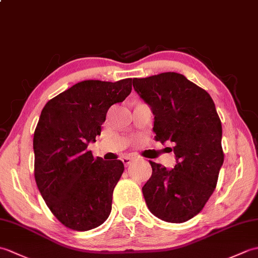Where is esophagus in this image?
Returning a JSON list of instances; mask_svg holds the SVG:
<instances>
[{"instance_id": "1", "label": "esophagus", "mask_w": 258, "mask_h": 258, "mask_svg": "<svg viewBox=\"0 0 258 258\" xmlns=\"http://www.w3.org/2000/svg\"><path fill=\"white\" fill-rule=\"evenodd\" d=\"M133 160H134V158H132V157H130V156H125V157H123V158H122V162H123V164H124L125 166H128L130 164L133 162Z\"/></svg>"}]
</instances>
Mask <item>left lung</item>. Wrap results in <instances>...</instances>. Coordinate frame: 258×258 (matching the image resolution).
<instances>
[{"instance_id": "obj_1", "label": "left lung", "mask_w": 258, "mask_h": 258, "mask_svg": "<svg viewBox=\"0 0 258 258\" xmlns=\"http://www.w3.org/2000/svg\"><path fill=\"white\" fill-rule=\"evenodd\" d=\"M133 86L154 114L155 140L173 142L176 157L172 169L150 161L152 176L142 188L146 205L162 221H188L213 194L224 162L215 104L205 90L175 72L134 79Z\"/></svg>"}]
</instances>
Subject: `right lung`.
I'll return each mask as SVG.
<instances>
[{"instance_id":"obj_1","label":"right lung","mask_w":258,"mask_h":258,"mask_svg":"<svg viewBox=\"0 0 258 258\" xmlns=\"http://www.w3.org/2000/svg\"><path fill=\"white\" fill-rule=\"evenodd\" d=\"M132 91V79L83 81L48 101L36 125L34 177L47 207L65 227L84 232L107 220L123 163L87 151L106 113Z\"/></svg>"}]
</instances>
